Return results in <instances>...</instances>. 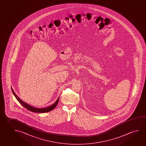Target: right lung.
<instances>
[{"label": "right lung", "instance_id": "1", "mask_svg": "<svg viewBox=\"0 0 146 146\" xmlns=\"http://www.w3.org/2000/svg\"><path fill=\"white\" fill-rule=\"evenodd\" d=\"M11 90H12V92L13 93V94H14L15 97H16L17 100L19 101V102L24 107H25L26 109H27V110H29L30 111L33 112L45 113L49 112V111H50L53 110L54 108H55L56 107V106H57V105H58V100H59V98H58V99L56 100V102H55V103L53 105H52V106H49V107H46V108H35V107L31 106L29 105H28V104L22 101V100L18 97V96H17V94H15V92H14V90H13L12 88H11Z\"/></svg>", "mask_w": 146, "mask_h": 146}]
</instances>
